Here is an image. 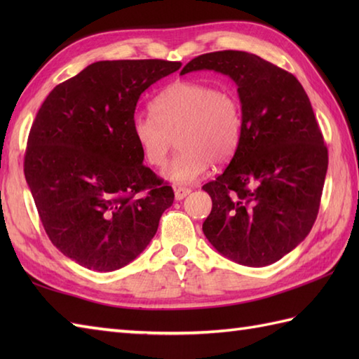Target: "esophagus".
Masks as SVG:
<instances>
[{
	"label": "esophagus",
	"instance_id": "obj_1",
	"mask_svg": "<svg viewBox=\"0 0 359 359\" xmlns=\"http://www.w3.org/2000/svg\"><path fill=\"white\" fill-rule=\"evenodd\" d=\"M191 193V189L185 188V187H175L174 188V196H175V201H182L185 199V197Z\"/></svg>",
	"mask_w": 359,
	"mask_h": 359
}]
</instances>
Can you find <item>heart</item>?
<instances>
[{
    "label": "heart",
    "mask_w": 359,
    "mask_h": 359,
    "mask_svg": "<svg viewBox=\"0 0 359 359\" xmlns=\"http://www.w3.org/2000/svg\"><path fill=\"white\" fill-rule=\"evenodd\" d=\"M151 116L133 118V134L144 160L162 166L174 147L180 151L165 166L163 177L177 185L193 184L211 162H228L242 135V106L236 93L201 81L179 80L151 103Z\"/></svg>",
    "instance_id": "b5f03b06"
}]
</instances>
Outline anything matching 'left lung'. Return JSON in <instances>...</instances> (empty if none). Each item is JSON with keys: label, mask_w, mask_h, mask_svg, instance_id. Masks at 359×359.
Here are the masks:
<instances>
[{"label": "left lung", "mask_w": 359, "mask_h": 359, "mask_svg": "<svg viewBox=\"0 0 359 359\" xmlns=\"http://www.w3.org/2000/svg\"><path fill=\"white\" fill-rule=\"evenodd\" d=\"M210 69L238 85L242 135L230 165L202 187L212 201L203 234L220 255L265 266L290 253L313 226L329 152L293 74L255 53L219 50L193 58L182 75Z\"/></svg>", "instance_id": "1"}]
</instances>
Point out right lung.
Masks as SVG:
<instances>
[{"label": "right lung", "instance_id": "add662e5", "mask_svg": "<svg viewBox=\"0 0 359 359\" xmlns=\"http://www.w3.org/2000/svg\"><path fill=\"white\" fill-rule=\"evenodd\" d=\"M180 66L97 62L53 88L36 112L26 182L50 242L85 269L134 261L172 205V188L143 165L133 118L144 90Z\"/></svg>", "mask_w": 359, "mask_h": 359}]
</instances>
